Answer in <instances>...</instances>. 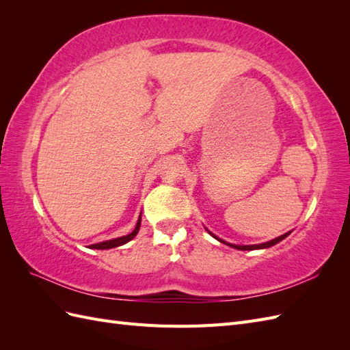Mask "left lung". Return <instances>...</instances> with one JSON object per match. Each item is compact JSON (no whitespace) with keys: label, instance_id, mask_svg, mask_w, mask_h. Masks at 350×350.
Wrapping results in <instances>:
<instances>
[{"label":"left lung","instance_id":"left-lung-1","mask_svg":"<svg viewBox=\"0 0 350 350\" xmlns=\"http://www.w3.org/2000/svg\"><path fill=\"white\" fill-rule=\"evenodd\" d=\"M210 235H213V234H210ZM289 234H284V235H282V237H279V238H274V239H271V241H269V242H264V243H258V245H234V243H228V242H225V241H221V239H219L217 237H215L216 239H219L220 242H224V243H226V245H230V247H234V248H237V250H241V251H251V250H261V248H269V247H273V245H276L278 242H280L282 239H284L286 237H288Z\"/></svg>","mask_w":350,"mask_h":350}]
</instances>
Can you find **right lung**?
<instances>
[{
    "label": "right lung",
    "instance_id": "right-lung-1",
    "mask_svg": "<svg viewBox=\"0 0 350 350\" xmlns=\"http://www.w3.org/2000/svg\"><path fill=\"white\" fill-rule=\"evenodd\" d=\"M140 221H142V215L139 217V221H137L135 229L131 232L130 235H125V237H121V238H115V239H111V241L99 242V243H93V245H90V248H93V250H109V248L124 245V243L131 241L137 235V232H139V229H140Z\"/></svg>",
    "mask_w": 350,
    "mask_h": 350
}]
</instances>
